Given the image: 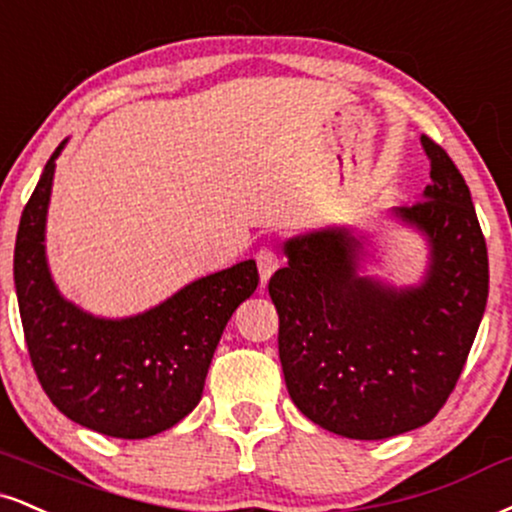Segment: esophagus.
Wrapping results in <instances>:
<instances>
[{
	"label": "esophagus",
	"mask_w": 512,
	"mask_h": 512,
	"mask_svg": "<svg viewBox=\"0 0 512 512\" xmlns=\"http://www.w3.org/2000/svg\"><path fill=\"white\" fill-rule=\"evenodd\" d=\"M255 262H257V269H260V279L262 283H267L269 279H272V274L279 269V252H276L274 248H260L257 250L255 255Z\"/></svg>",
	"instance_id": "34e87169"
}]
</instances>
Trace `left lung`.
<instances>
[{"label":"left lung","mask_w":512,"mask_h":512,"mask_svg":"<svg viewBox=\"0 0 512 512\" xmlns=\"http://www.w3.org/2000/svg\"><path fill=\"white\" fill-rule=\"evenodd\" d=\"M424 200L393 207L422 233L429 264L417 286L360 274L365 236L348 226L288 238L269 279L279 357L293 403L326 432L377 441L432 422L463 372L489 298V257L470 188L441 145Z\"/></svg>","instance_id":"1"}]
</instances>
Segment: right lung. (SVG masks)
<instances>
[{
	"label": "right lung",
	"mask_w": 512,
	"mask_h": 512,
	"mask_svg": "<svg viewBox=\"0 0 512 512\" xmlns=\"http://www.w3.org/2000/svg\"><path fill=\"white\" fill-rule=\"evenodd\" d=\"M66 143L45 164L16 236L14 283L30 362L69 420L114 439H147L200 403L219 338L260 281L257 264L245 260L190 281L133 317L80 310L59 293L45 250L54 169Z\"/></svg>",
	"instance_id": "right-lung-1"
}]
</instances>
